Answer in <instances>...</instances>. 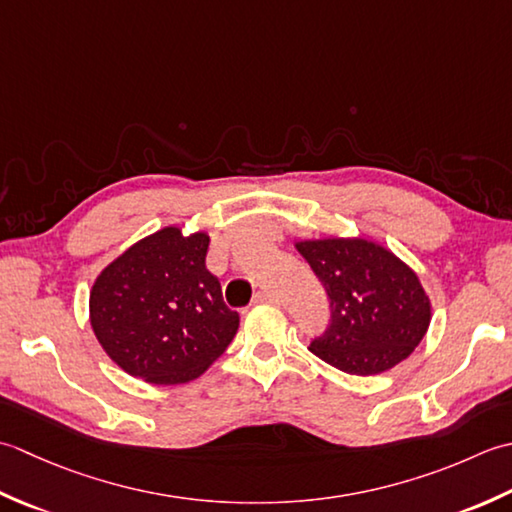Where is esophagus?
Here are the masks:
<instances>
[{"mask_svg": "<svg viewBox=\"0 0 512 512\" xmlns=\"http://www.w3.org/2000/svg\"><path fill=\"white\" fill-rule=\"evenodd\" d=\"M254 302H276V296L271 291H258L254 296Z\"/></svg>", "mask_w": 512, "mask_h": 512, "instance_id": "1", "label": "esophagus"}]
</instances>
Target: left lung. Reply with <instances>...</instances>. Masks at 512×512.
Here are the masks:
<instances>
[{
    "instance_id": "obj_1",
    "label": "left lung",
    "mask_w": 512,
    "mask_h": 512,
    "mask_svg": "<svg viewBox=\"0 0 512 512\" xmlns=\"http://www.w3.org/2000/svg\"><path fill=\"white\" fill-rule=\"evenodd\" d=\"M325 285L331 320L309 351L351 375H375L406 360L426 336L431 300L415 271L373 241H298Z\"/></svg>"
}]
</instances>
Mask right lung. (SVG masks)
Returning a JSON list of instances; mask_svg holds the SVG:
<instances>
[{"mask_svg": "<svg viewBox=\"0 0 512 512\" xmlns=\"http://www.w3.org/2000/svg\"><path fill=\"white\" fill-rule=\"evenodd\" d=\"M210 236L163 227L125 249L90 291V325L119 367L150 384L198 378L234 340L241 316L205 267Z\"/></svg>", "mask_w": 512, "mask_h": 512, "instance_id": "add662e5", "label": "right lung"}]
</instances>
